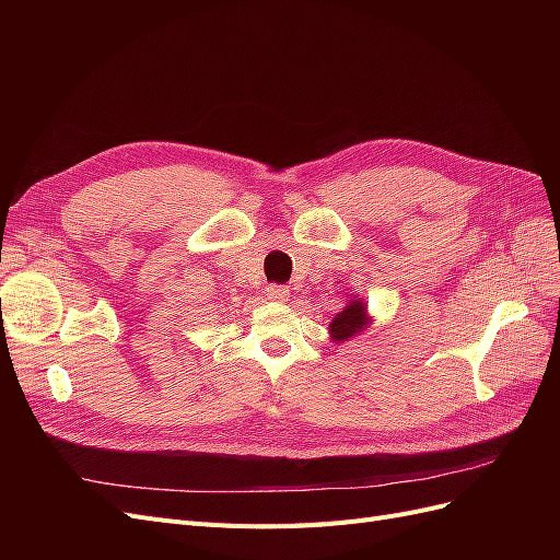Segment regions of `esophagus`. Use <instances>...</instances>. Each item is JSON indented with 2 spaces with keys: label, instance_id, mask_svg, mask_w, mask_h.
I'll return each instance as SVG.
<instances>
[{
  "label": "esophagus",
  "instance_id": "obj_1",
  "mask_svg": "<svg viewBox=\"0 0 560 560\" xmlns=\"http://www.w3.org/2000/svg\"><path fill=\"white\" fill-rule=\"evenodd\" d=\"M266 296L270 301H276V303H284L287 299H290V292H287L284 287H280V284H270L268 290H266Z\"/></svg>",
  "mask_w": 560,
  "mask_h": 560
}]
</instances>
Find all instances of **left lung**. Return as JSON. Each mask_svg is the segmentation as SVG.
<instances>
[{
	"label": "left lung",
	"mask_w": 560,
	"mask_h": 560,
	"mask_svg": "<svg viewBox=\"0 0 560 560\" xmlns=\"http://www.w3.org/2000/svg\"><path fill=\"white\" fill-rule=\"evenodd\" d=\"M366 325H369L366 303L354 296L352 301H348V306L331 319L329 325L331 341H348L350 336L362 331Z\"/></svg>",
	"instance_id": "obj_1"
}]
</instances>
